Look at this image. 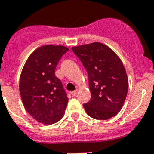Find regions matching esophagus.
<instances>
[{"instance_id": "obj_1", "label": "esophagus", "mask_w": 154, "mask_h": 154, "mask_svg": "<svg viewBox=\"0 0 154 154\" xmlns=\"http://www.w3.org/2000/svg\"><path fill=\"white\" fill-rule=\"evenodd\" d=\"M77 93H78V90H74V91H72V92H71V94L73 95V97H75V96H77Z\"/></svg>"}]
</instances>
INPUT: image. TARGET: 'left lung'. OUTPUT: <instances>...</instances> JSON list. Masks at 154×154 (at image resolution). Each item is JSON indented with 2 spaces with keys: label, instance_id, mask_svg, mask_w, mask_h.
Masks as SVG:
<instances>
[{
  "label": "left lung",
  "instance_id": "1",
  "mask_svg": "<svg viewBox=\"0 0 154 154\" xmlns=\"http://www.w3.org/2000/svg\"><path fill=\"white\" fill-rule=\"evenodd\" d=\"M88 75L91 100L83 104L90 117L106 120L122 109L128 90V77L122 61L100 42L72 47Z\"/></svg>",
  "mask_w": 154,
  "mask_h": 154
}]
</instances>
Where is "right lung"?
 Instances as JSON below:
<instances>
[{"label": "right lung", "mask_w": 154, "mask_h": 154, "mask_svg": "<svg viewBox=\"0 0 154 154\" xmlns=\"http://www.w3.org/2000/svg\"><path fill=\"white\" fill-rule=\"evenodd\" d=\"M69 51L64 46L45 45L33 51L25 62L20 78V92L25 109L45 125L62 118L68 97L55 76L60 58Z\"/></svg>", "instance_id": "1"}]
</instances>
